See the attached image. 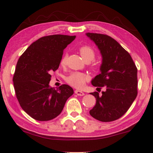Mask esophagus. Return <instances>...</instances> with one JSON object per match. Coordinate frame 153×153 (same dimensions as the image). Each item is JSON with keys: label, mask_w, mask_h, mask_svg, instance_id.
<instances>
[{"label": "esophagus", "mask_w": 153, "mask_h": 153, "mask_svg": "<svg viewBox=\"0 0 153 153\" xmlns=\"http://www.w3.org/2000/svg\"><path fill=\"white\" fill-rule=\"evenodd\" d=\"M75 94H76L77 96H84V92L80 91V90H75Z\"/></svg>", "instance_id": "1"}]
</instances>
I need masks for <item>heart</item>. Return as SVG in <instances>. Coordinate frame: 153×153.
I'll list each match as a JSON object with an SVG mask.
<instances>
[{"label": "heart", "instance_id": "obj_1", "mask_svg": "<svg viewBox=\"0 0 153 153\" xmlns=\"http://www.w3.org/2000/svg\"><path fill=\"white\" fill-rule=\"evenodd\" d=\"M79 53L81 55L82 59L86 62H90L92 61L95 57V52L89 46H83L79 49ZM67 55H65L62 57L61 60V65H65L66 63ZM88 79V77L85 75L79 72H74L71 73L66 78V81L71 85L77 88H81L84 86L85 82Z\"/></svg>", "mask_w": 153, "mask_h": 153}]
</instances>
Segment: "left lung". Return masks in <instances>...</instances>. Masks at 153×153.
<instances>
[{
  "mask_svg": "<svg viewBox=\"0 0 153 153\" xmlns=\"http://www.w3.org/2000/svg\"><path fill=\"white\" fill-rule=\"evenodd\" d=\"M86 35L97 45L102 56L100 74L91 83L97 88L106 89L101 96L97 92L91 93L97 102L90 114L102 122L115 121L127 112L136 99L138 70L130 55L113 38L96 33Z\"/></svg>",
  "mask_w": 153,
  "mask_h": 153,
  "instance_id": "1",
  "label": "left lung"
}]
</instances>
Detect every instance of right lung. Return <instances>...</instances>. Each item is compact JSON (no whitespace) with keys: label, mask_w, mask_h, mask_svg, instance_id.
Returning a JSON list of instances; mask_svg holds the SVG:
<instances>
[{"label":"right lung","mask_w":153,"mask_h":153,"mask_svg":"<svg viewBox=\"0 0 153 153\" xmlns=\"http://www.w3.org/2000/svg\"><path fill=\"white\" fill-rule=\"evenodd\" d=\"M76 36H44L33 42L17 61L13 84L19 105L36 120L55 118L63 111L74 90L67 84L57 89L49 85L52 71L59 68L63 50Z\"/></svg>","instance_id":"1"}]
</instances>
